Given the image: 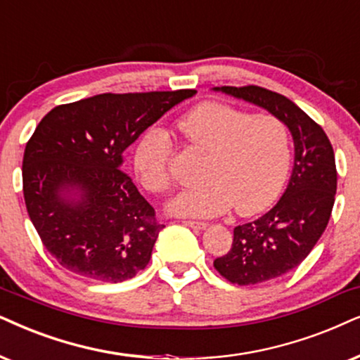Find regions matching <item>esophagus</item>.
I'll return each mask as SVG.
<instances>
[{"instance_id": "34e87169", "label": "esophagus", "mask_w": 360, "mask_h": 360, "mask_svg": "<svg viewBox=\"0 0 360 360\" xmlns=\"http://www.w3.org/2000/svg\"><path fill=\"white\" fill-rule=\"evenodd\" d=\"M183 224L193 227V229H199V231L206 229L207 227L206 222H202V221H183Z\"/></svg>"}]
</instances>
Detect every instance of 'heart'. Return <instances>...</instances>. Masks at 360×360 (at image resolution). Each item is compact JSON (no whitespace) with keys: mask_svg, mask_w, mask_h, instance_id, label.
Masks as SVG:
<instances>
[{"mask_svg":"<svg viewBox=\"0 0 360 360\" xmlns=\"http://www.w3.org/2000/svg\"><path fill=\"white\" fill-rule=\"evenodd\" d=\"M177 131L189 148L202 158L198 188L184 191L171 202L179 216L209 217L236 209L251 216L274 201L290 165V133L272 115L224 103H202L177 121ZM171 141L161 129L141 136L134 151V171L149 193L169 191Z\"/></svg>","mask_w":360,"mask_h":360,"instance_id":"heart-1","label":"heart"}]
</instances>
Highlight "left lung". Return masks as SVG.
Listing matches in <instances>:
<instances>
[{
	"label": "left lung",
	"instance_id": "1",
	"mask_svg": "<svg viewBox=\"0 0 360 360\" xmlns=\"http://www.w3.org/2000/svg\"><path fill=\"white\" fill-rule=\"evenodd\" d=\"M216 91L267 109L285 122L294 139L292 176L279 202L259 219L234 227L233 248L214 261L233 284H261L295 269L329 224L338 191L334 149L324 129L279 93L252 84Z\"/></svg>",
	"mask_w": 360,
	"mask_h": 360
}]
</instances>
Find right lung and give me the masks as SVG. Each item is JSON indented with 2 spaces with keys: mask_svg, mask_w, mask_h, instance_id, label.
Masks as SVG:
<instances>
[{
  "mask_svg": "<svg viewBox=\"0 0 360 360\" xmlns=\"http://www.w3.org/2000/svg\"><path fill=\"white\" fill-rule=\"evenodd\" d=\"M195 89L104 93L48 112L26 143L22 194L59 266L122 282L148 266L159 231L154 207L121 171L122 154Z\"/></svg>",
  "mask_w": 360,
  "mask_h": 360,
  "instance_id": "add662e5",
  "label": "right lung"
}]
</instances>
